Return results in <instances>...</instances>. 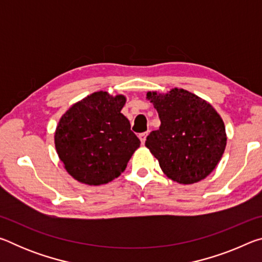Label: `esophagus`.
<instances>
[{
	"mask_svg": "<svg viewBox=\"0 0 262 262\" xmlns=\"http://www.w3.org/2000/svg\"><path fill=\"white\" fill-rule=\"evenodd\" d=\"M147 135H148V132L141 133V134L139 135V137H140V140H141V143H142V144H144L145 139H147Z\"/></svg>",
	"mask_w": 262,
	"mask_h": 262,
	"instance_id": "1",
	"label": "esophagus"
}]
</instances>
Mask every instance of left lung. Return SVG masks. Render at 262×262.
Returning a JSON list of instances; mask_svg holds the SVG:
<instances>
[{
  "label": "left lung",
  "instance_id": "obj_1",
  "mask_svg": "<svg viewBox=\"0 0 262 262\" xmlns=\"http://www.w3.org/2000/svg\"><path fill=\"white\" fill-rule=\"evenodd\" d=\"M147 97L161 119L159 129L147 136L145 147L158 159L168 178L198 183L209 176L227 145L223 120L210 104L184 89Z\"/></svg>",
  "mask_w": 262,
  "mask_h": 262
}]
</instances>
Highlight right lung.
Listing matches in <instances>:
<instances>
[{"label": "right lung", "instance_id": "obj_1", "mask_svg": "<svg viewBox=\"0 0 262 262\" xmlns=\"http://www.w3.org/2000/svg\"><path fill=\"white\" fill-rule=\"evenodd\" d=\"M123 96L99 91L62 115L55 148L66 170L79 183L103 185L118 178L141 142L121 113Z\"/></svg>", "mask_w": 262, "mask_h": 262}]
</instances>
